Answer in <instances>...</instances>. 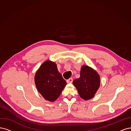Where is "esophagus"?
<instances>
[{
  "label": "esophagus",
  "mask_w": 131,
  "mask_h": 131,
  "mask_svg": "<svg viewBox=\"0 0 131 131\" xmlns=\"http://www.w3.org/2000/svg\"><path fill=\"white\" fill-rule=\"evenodd\" d=\"M67 83H72L73 82V79L72 78H69V79H67L66 81Z\"/></svg>",
  "instance_id": "34e87169"
}]
</instances>
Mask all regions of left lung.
<instances>
[{
    "label": "left lung",
    "instance_id": "8db88e82",
    "mask_svg": "<svg viewBox=\"0 0 131 131\" xmlns=\"http://www.w3.org/2000/svg\"><path fill=\"white\" fill-rule=\"evenodd\" d=\"M78 94L84 100L92 99L100 86V76L96 70L88 65H83L80 77L73 81Z\"/></svg>",
    "mask_w": 131,
    "mask_h": 131
}]
</instances>
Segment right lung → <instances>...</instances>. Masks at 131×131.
Segmentation results:
<instances>
[{"instance_id": "add662e5", "label": "right lung", "mask_w": 131, "mask_h": 131, "mask_svg": "<svg viewBox=\"0 0 131 131\" xmlns=\"http://www.w3.org/2000/svg\"><path fill=\"white\" fill-rule=\"evenodd\" d=\"M34 81L38 91L49 102L57 100L67 84L58 71L57 64L49 60L43 62L37 70Z\"/></svg>"}]
</instances>
